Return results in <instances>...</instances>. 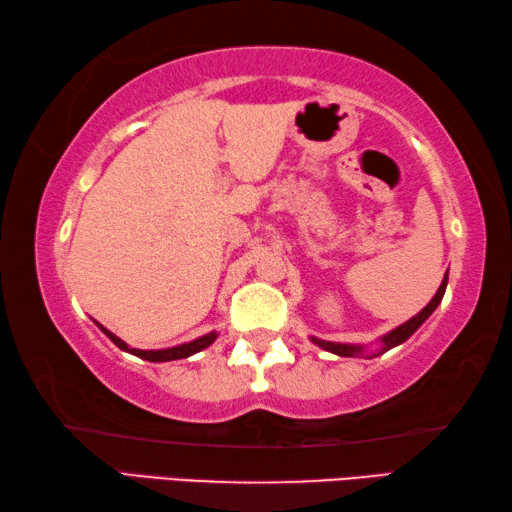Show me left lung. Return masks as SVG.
I'll use <instances>...</instances> for the list:
<instances>
[{
    "instance_id": "1",
    "label": "left lung",
    "mask_w": 512,
    "mask_h": 512,
    "mask_svg": "<svg viewBox=\"0 0 512 512\" xmlns=\"http://www.w3.org/2000/svg\"><path fill=\"white\" fill-rule=\"evenodd\" d=\"M445 289H447V273H445V277H443V284H440L438 287V291H436V296L431 298V302L427 307H424L420 314H415L411 320H406L404 325H400V327H395L393 332H388V334H384L381 336V352H386V350H391V348H395V345H400V343H404L406 339H409V336L415 332V329H418L424 320H427L433 311H436V307L440 305V300H443V296H445ZM311 341H314L318 348H323V350H327V352H332V354H339V357H357V354H361L363 350V345H350V343H332V341H320V339H314V336H311ZM379 352V354H381ZM377 357V354H375Z\"/></svg>"
}]
</instances>
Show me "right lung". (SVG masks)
<instances>
[{"label": "right lung", "mask_w": 512, "mask_h": 512, "mask_svg": "<svg viewBox=\"0 0 512 512\" xmlns=\"http://www.w3.org/2000/svg\"><path fill=\"white\" fill-rule=\"evenodd\" d=\"M99 325V323H97ZM101 327V325H99ZM101 332L108 336V339L117 345L119 350H126V352H131V354H135V357H140V359H146V361H176V359H187V357H192V354H196V352H201V350H205L207 345H212L214 341H216V332H210V334H205V336H201V339H196V341H189V343H183V345H176V348H167V350H137V348H128V345L119 339V336H115L112 332H108L106 327H101Z\"/></svg>", "instance_id": "1"}]
</instances>
